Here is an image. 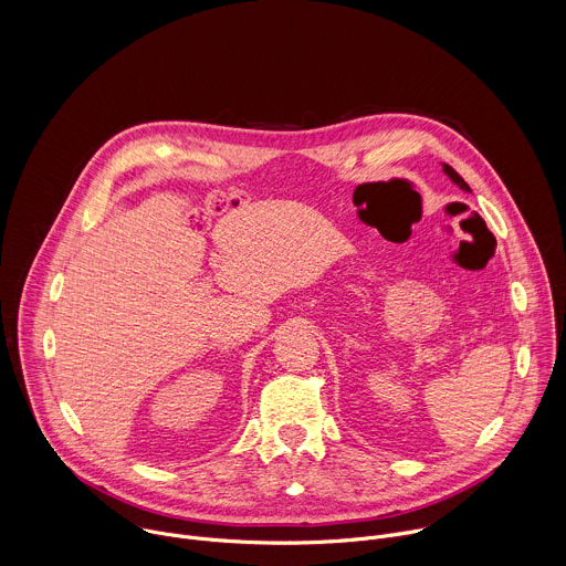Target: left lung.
<instances>
[{
    "mask_svg": "<svg viewBox=\"0 0 566 566\" xmlns=\"http://www.w3.org/2000/svg\"><path fill=\"white\" fill-rule=\"evenodd\" d=\"M443 172H446V175L452 179V184H457L461 190L470 192V186H468V184H465V181H463V179H461V177H459V175H457V172H454L450 166H446V164H443Z\"/></svg>",
    "mask_w": 566,
    "mask_h": 566,
    "instance_id": "8db88e82",
    "label": "left lung"
}]
</instances>
